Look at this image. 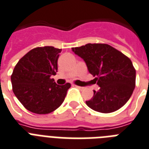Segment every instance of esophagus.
<instances>
[{"instance_id": "obj_1", "label": "esophagus", "mask_w": 149, "mask_h": 149, "mask_svg": "<svg viewBox=\"0 0 149 149\" xmlns=\"http://www.w3.org/2000/svg\"><path fill=\"white\" fill-rule=\"evenodd\" d=\"M77 88H78L79 89V90H83V89H85V88H84V87H83V86H77Z\"/></svg>"}]
</instances>
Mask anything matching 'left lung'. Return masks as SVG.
<instances>
[{
    "mask_svg": "<svg viewBox=\"0 0 149 149\" xmlns=\"http://www.w3.org/2000/svg\"><path fill=\"white\" fill-rule=\"evenodd\" d=\"M72 50L86 63L100 87L94 90L89 108L102 113L119 109L130 99L135 86V69L128 56L106 43H87Z\"/></svg>",
    "mask_w": 149,
    "mask_h": 149,
    "instance_id": "left-lung-1",
    "label": "left lung"
}]
</instances>
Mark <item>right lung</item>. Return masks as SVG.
<instances>
[{
    "mask_svg": "<svg viewBox=\"0 0 149 149\" xmlns=\"http://www.w3.org/2000/svg\"><path fill=\"white\" fill-rule=\"evenodd\" d=\"M62 49L54 47H36L16 64L12 73V89L20 103L37 114H48L61 106L71 85H57L51 79L57 72Z\"/></svg>",
    "mask_w": 149,
    "mask_h": 149,
    "instance_id": "1",
    "label": "right lung"
}]
</instances>
